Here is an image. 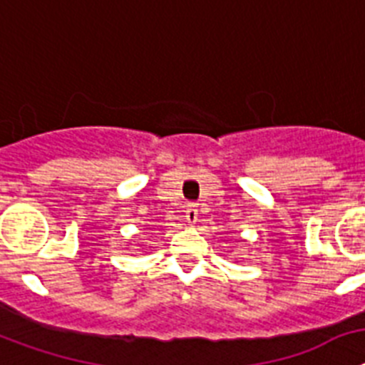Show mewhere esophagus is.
Returning <instances> with one entry per match:
<instances>
[{"mask_svg": "<svg viewBox=\"0 0 365 365\" xmlns=\"http://www.w3.org/2000/svg\"><path fill=\"white\" fill-rule=\"evenodd\" d=\"M185 220L189 226H195L196 222H198V209H196V205H189L185 209Z\"/></svg>", "mask_w": 365, "mask_h": 365, "instance_id": "obj_1", "label": "esophagus"}]
</instances>
